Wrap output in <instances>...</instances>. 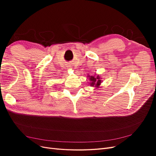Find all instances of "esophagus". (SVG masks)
Returning a JSON list of instances; mask_svg holds the SVG:
<instances>
[{
  "label": "esophagus",
  "instance_id": "obj_1",
  "mask_svg": "<svg viewBox=\"0 0 156 156\" xmlns=\"http://www.w3.org/2000/svg\"><path fill=\"white\" fill-rule=\"evenodd\" d=\"M68 68H71V66H68Z\"/></svg>",
  "mask_w": 156,
  "mask_h": 156
}]
</instances>
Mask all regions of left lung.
<instances>
[{"label": "left lung", "instance_id": "8db88e82", "mask_svg": "<svg viewBox=\"0 0 156 156\" xmlns=\"http://www.w3.org/2000/svg\"><path fill=\"white\" fill-rule=\"evenodd\" d=\"M88 77H89L90 81H91V83H90V85L92 87H96L97 88L100 87V84L101 83V80L99 75H98L96 77L95 76H88Z\"/></svg>", "mask_w": 156, "mask_h": 156}]
</instances>
